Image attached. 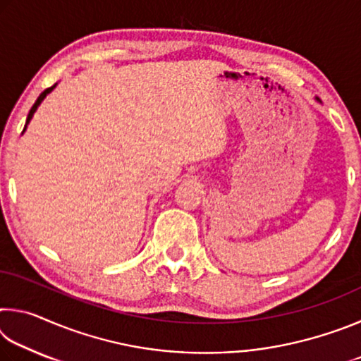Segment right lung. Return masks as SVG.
Returning a JSON list of instances; mask_svg holds the SVG:
<instances>
[{"label":"right lung","mask_w":361,"mask_h":361,"mask_svg":"<svg viewBox=\"0 0 361 361\" xmlns=\"http://www.w3.org/2000/svg\"><path fill=\"white\" fill-rule=\"evenodd\" d=\"M54 87H56V85H52V87H47L46 90H44V92H41V95L38 97V99H36V102H35V105L32 106V109H30V113H28V118H27V124H28V122H30V119H32V116H33V113L36 111V108H38V105H39V103L42 102V99H44V97L49 94V92H51V90L54 89ZM27 127V126H25ZM23 130H25V129H23Z\"/></svg>","instance_id":"obj_1"}]
</instances>
